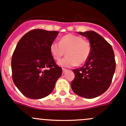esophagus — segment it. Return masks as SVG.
I'll return each instance as SVG.
<instances>
[{
    "label": "esophagus",
    "mask_w": 126,
    "mask_h": 126,
    "mask_svg": "<svg viewBox=\"0 0 126 126\" xmlns=\"http://www.w3.org/2000/svg\"><path fill=\"white\" fill-rule=\"evenodd\" d=\"M62 70H63V73H64V72H65V71H67V69L64 68H62Z\"/></svg>",
    "instance_id": "34e87169"
}]
</instances>
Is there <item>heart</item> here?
Wrapping results in <instances>:
<instances>
[{
	"label": "heart",
	"instance_id": "1",
	"mask_svg": "<svg viewBox=\"0 0 126 126\" xmlns=\"http://www.w3.org/2000/svg\"><path fill=\"white\" fill-rule=\"evenodd\" d=\"M91 50L90 42L73 34L64 35L59 43L54 41L49 46L51 55L55 60H60L66 51V56L58 62L59 65L66 67L84 63L90 56Z\"/></svg>",
	"mask_w": 126,
	"mask_h": 126
}]
</instances>
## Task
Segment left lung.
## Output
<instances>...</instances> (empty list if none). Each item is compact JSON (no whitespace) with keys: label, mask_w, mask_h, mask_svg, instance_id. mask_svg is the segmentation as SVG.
Returning <instances> with one entry per match:
<instances>
[{"label":"left lung","mask_w":126,"mask_h":126,"mask_svg":"<svg viewBox=\"0 0 126 126\" xmlns=\"http://www.w3.org/2000/svg\"><path fill=\"white\" fill-rule=\"evenodd\" d=\"M91 44L89 58L82 67L73 70L75 79L71 87L77 95L86 98H95L109 88L115 70L112 47L102 36L90 31L79 32Z\"/></svg>","instance_id":"8db88e82"}]
</instances>
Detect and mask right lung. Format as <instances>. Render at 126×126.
Segmentation results:
<instances>
[{
    "label": "right lung",
    "instance_id": "1",
    "mask_svg": "<svg viewBox=\"0 0 126 126\" xmlns=\"http://www.w3.org/2000/svg\"><path fill=\"white\" fill-rule=\"evenodd\" d=\"M58 34L56 31L35 29L18 42L11 60L12 77L26 97L39 99L47 96L62 75V68L56 64L49 51Z\"/></svg>",
    "mask_w": 126,
    "mask_h": 126
}]
</instances>
